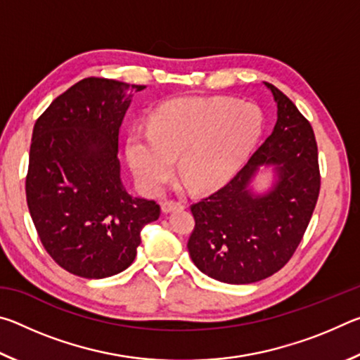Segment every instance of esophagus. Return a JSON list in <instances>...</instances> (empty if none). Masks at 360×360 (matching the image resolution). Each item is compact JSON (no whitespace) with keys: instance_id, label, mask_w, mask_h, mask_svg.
Returning a JSON list of instances; mask_svg holds the SVG:
<instances>
[{"instance_id":"esophagus-1","label":"esophagus","mask_w":360,"mask_h":360,"mask_svg":"<svg viewBox=\"0 0 360 360\" xmlns=\"http://www.w3.org/2000/svg\"><path fill=\"white\" fill-rule=\"evenodd\" d=\"M184 206H182L181 203H176V202H163L162 203V212L163 214H168V212H173V211H178V210H182Z\"/></svg>"}]
</instances>
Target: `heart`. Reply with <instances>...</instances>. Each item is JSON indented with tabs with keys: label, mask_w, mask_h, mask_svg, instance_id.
Masks as SVG:
<instances>
[{
	"label": "heart",
	"mask_w": 360,
	"mask_h": 360,
	"mask_svg": "<svg viewBox=\"0 0 360 360\" xmlns=\"http://www.w3.org/2000/svg\"><path fill=\"white\" fill-rule=\"evenodd\" d=\"M264 115L251 101L225 96H184L163 103L149 129L127 139V158L138 184L160 193L178 157L184 184L211 192L233 178L260 138Z\"/></svg>",
	"instance_id": "obj_1"
}]
</instances>
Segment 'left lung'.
Wrapping results in <instances>:
<instances>
[{
    "instance_id": "left-lung-1",
    "label": "left lung",
    "mask_w": 360,
    "mask_h": 360,
    "mask_svg": "<svg viewBox=\"0 0 360 360\" xmlns=\"http://www.w3.org/2000/svg\"><path fill=\"white\" fill-rule=\"evenodd\" d=\"M271 135L227 186L192 205L195 229L187 248L205 275L227 284H251L288 264L318 202V146L309 122L273 84ZM268 169L271 186L253 187Z\"/></svg>"
}]
</instances>
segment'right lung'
I'll use <instances>...</instances> for the list:
<instances>
[{
    "label": "right lung",
    "mask_w": 360,
    "mask_h": 360,
    "mask_svg": "<svg viewBox=\"0 0 360 360\" xmlns=\"http://www.w3.org/2000/svg\"><path fill=\"white\" fill-rule=\"evenodd\" d=\"M146 85L87 77L36 120L27 203L41 243L72 275L101 279L129 268L154 200L133 197L120 178L119 130L131 96Z\"/></svg>",
    "instance_id": "obj_1"
}]
</instances>
